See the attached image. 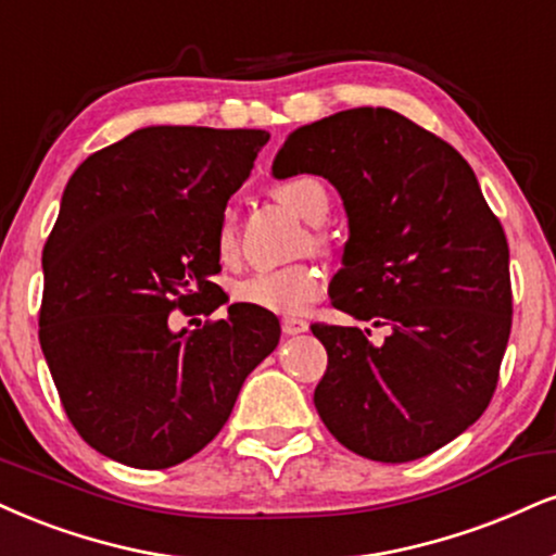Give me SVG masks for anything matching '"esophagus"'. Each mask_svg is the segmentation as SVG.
<instances>
[{
	"label": "esophagus",
	"instance_id": "obj_1",
	"mask_svg": "<svg viewBox=\"0 0 556 556\" xmlns=\"http://www.w3.org/2000/svg\"><path fill=\"white\" fill-rule=\"evenodd\" d=\"M282 331L287 333V337H292V333H303V331H307V320L298 318V316H285Z\"/></svg>",
	"mask_w": 556,
	"mask_h": 556
}]
</instances>
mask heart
Here are the masks:
<instances>
[{
    "label": "heart",
    "mask_w": 556,
    "mask_h": 556,
    "mask_svg": "<svg viewBox=\"0 0 556 556\" xmlns=\"http://www.w3.org/2000/svg\"><path fill=\"white\" fill-rule=\"evenodd\" d=\"M279 202L295 210L307 223L318 225L329 217L331 199L326 186L313 176L287 178L277 186ZM313 243L320 245L324 240L316 238ZM214 249L223 264H236L240 253L238 238V214L227 210L219 217L217 232H214ZM324 290V274L313 264H290L279 269H266L232 285V300L236 303L261 307L269 313H300L307 303H313Z\"/></svg>",
    "instance_id": "b5f03b06"
}]
</instances>
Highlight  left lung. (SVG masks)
<instances>
[{"label":"left lung","mask_w":556,"mask_h":556,"mask_svg":"<svg viewBox=\"0 0 556 556\" xmlns=\"http://www.w3.org/2000/svg\"><path fill=\"white\" fill-rule=\"evenodd\" d=\"M271 173L342 193L350 240L331 303L370 329L313 324L329 367L316 409L357 456L404 464L484 414L513 326L510 251L471 165L388 109L339 111L287 137Z\"/></svg>","instance_id":"left-lung-1"}]
</instances>
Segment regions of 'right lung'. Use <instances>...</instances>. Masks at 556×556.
Wrapping results in <instances>:
<instances>
[{"label": "right lung", "mask_w": 556, "mask_h": 556, "mask_svg": "<svg viewBox=\"0 0 556 556\" xmlns=\"http://www.w3.org/2000/svg\"><path fill=\"white\" fill-rule=\"evenodd\" d=\"M269 134L147 126L92 152L66 184L43 245L38 339L87 445L134 469H170L223 430L240 386L279 344L274 313L227 295L214 232Z\"/></svg>", "instance_id": "add662e5"}]
</instances>
